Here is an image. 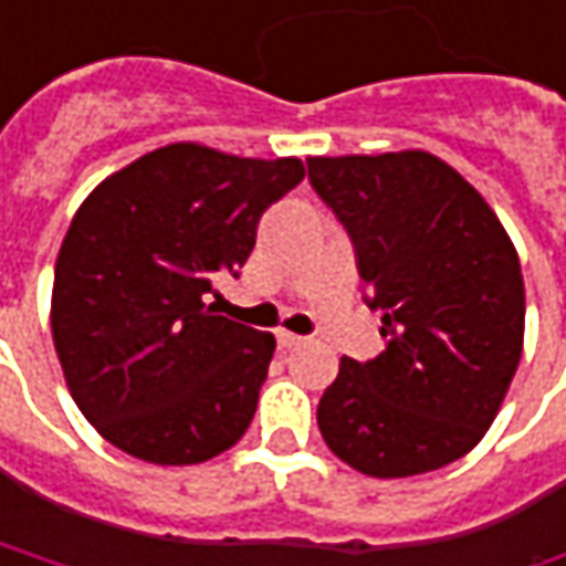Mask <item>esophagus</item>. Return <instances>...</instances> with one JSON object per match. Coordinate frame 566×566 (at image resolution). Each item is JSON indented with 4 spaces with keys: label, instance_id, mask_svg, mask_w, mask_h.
<instances>
[{
    "label": "esophagus",
    "instance_id": "obj_1",
    "mask_svg": "<svg viewBox=\"0 0 566 566\" xmlns=\"http://www.w3.org/2000/svg\"><path fill=\"white\" fill-rule=\"evenodd\" d=\"M275 338H279V347H284V350H291V347H301V344L306 342L303 335H294V332H279Z\"/></svg>",
    "mask_w": 566,
    "mask_h": 566
}]
</instances>
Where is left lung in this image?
<instances>
[{
    "instance_id": "1",
    "label": "left lung",
    "mask_w": 566,
    "mask_h": 566,
    "mask_svg": "<svg viewBox=\"0 0 566 566\" xmlns=\"http://www.w3.org/2000/svg\"><path fill=\"white\" fill-rule=\"evenodd\" d=\"M310 185L344 224L385 350L344 357L316 422L376 479L419 476L473 451L523 350V275L492 206L422 149L313 156Z\"/></svg>"
}]
</instances>
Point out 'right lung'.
Instances as JSON below:
<instances>
[{"mask_svg": "<svg viewBox=\"0 0 566 566\" xmlns=\"http://www.w3.org/2000/svg\"><path fill=\"white\" fill-rule=\"evenodd\" d=\"M301 159H241L200 144L153 149L81 203L55 260L52 342L90 426L130 458L185 467L241 439L275 338L216 316Z\"/></svg>", "mask_w": 566, "mask_h": 566, "instance_id": "1", "label": "right lung"}]
</instances>
